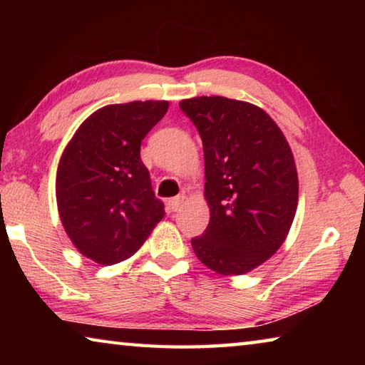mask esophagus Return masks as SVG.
<instances>
[{
	"mask_svg": "<svg viewBox=\"0 0 365 365\" xmlns=\"http://www.w3.org/2000/svg\"><path fill=\"white\" fill-rule=\"evenodd\" d=\"M183 201H185V196H183V195H178V196L172 197V200H169V201H168V207L170 209L172 212H175V211H178V209L182 207Z\"/></svg>",
	"mask_w": 365,
	"mask_h": 365,
	"instance_id": "34e87169",
	"label": "esophagus"
}]
</instances>
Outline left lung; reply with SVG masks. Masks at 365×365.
Here are the masks:
<instances>
[{"instance_id":"1","label":"left lung","mask_w":365,"mask_h":365,"mask_svg":"<svg viewBox=\"0 0 365 365\" xmlns=\"http://www.w3.org/2000/svg\"><path fill=\"white\" fill-rule=\"evenodd\" d=\"M200 132L211 219L191 238L200 261L242 275L285 242L298 206V174L288 141L255 104L224 96L178 103Z\"/></svg>"}]
</instances>
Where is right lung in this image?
Returning a JSON list of instances; mask_svg holds the SVG:
<instances>
[{
    "instance_id": "right-lung-1",
    "label": "right lung",
    "mask_w": 365,
    "mask_h": 365,
    "mask_svg": "<svg viewBox=\"0 0 365 365\" xmlns=\"http://www.w3.org/2000/svg\"><path fill=\"white\" fill-rule=\"evenodd\" d=\"M168 108V101H132L98 109L61 156V222L76 248L91 261L110 265L133 256L164 217L140 146Z\"/></svg>"
}]
</instances>
